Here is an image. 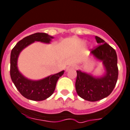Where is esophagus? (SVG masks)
<instances>
[{
  "mask_svg": "<svg viewBox=\"0 0 130 130\" xmlns=\"http://www.w3.org/2000/svg\"><path fill=\"white\" fill-rule=\"evenodd\" d=\"M75 68V66L73 65H69V66H68V67L66 68V70L67 71H69L71 70V69H73Z\"/></svg>",
  "mask_w": 130,
  "mask_h": 130,
  "instance_id": "obj_1",
  "label": "esophagus"
}]
</instances>
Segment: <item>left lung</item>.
Here are the masks:
<instances>
[{
  "label": "left lung",
  "mask_w": 130,
  "mask_h": 130,
  "mask_svg": "<svg viewBox=\"0 0 130 130\" xmlns=\"http://www.w3.org/2000/svg\"><path fill=\"white\" fill-rule=\"evenodd\" d=\"M99 46L91 51L97 59L102 61L105 75L100 77L77 71L75 89L78 95L89 102H97L110 95L116 85L118 77V57L114 48L102 39L95 36Z\"/></svg>",
  "instance_id": "8db88e82"
}]
</instances>
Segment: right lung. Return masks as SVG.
<instances>
[{
  "label": "right lung",
  "mask_w": 130,
  "mask_h": 130,
  "mask_svg": "<svg viewBox=\"0 0 130 130\" xmlns=\"http://www.w3.org/2000/svg\"><path fill=\"white\" fill-rule=\"evenodd\" d=\"M53 38V37L47 33L37 32L27 36L19 41L11 51L10 77L21 94L28 100L43 101L49 98L54 92L57 82L59 78L63 75L64 71L38 81L28 79L21 74L18 69L17 60L19 55L23 48L34 43L35 41L49 43Z\"/></svg>",
  "instance_id": "obj_1"
}]
</instances>
